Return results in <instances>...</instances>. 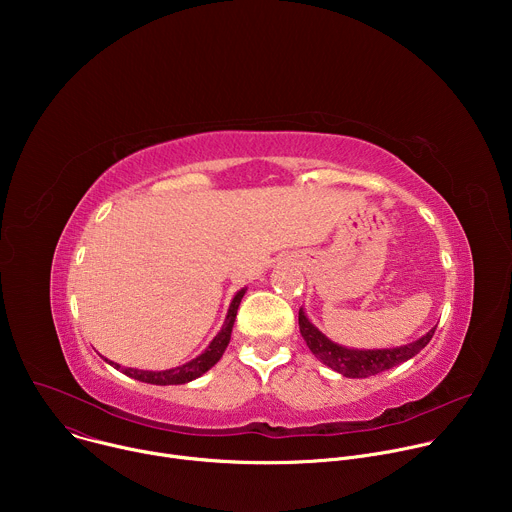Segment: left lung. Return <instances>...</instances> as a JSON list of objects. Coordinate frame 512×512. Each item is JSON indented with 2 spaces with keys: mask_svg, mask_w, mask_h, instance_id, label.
I'll list each match as a JSON object with an SVG mask.
<instances>
[{
  "mask_svg": "<svg viewBox=\"0 0 512 512\" xmlns=\"http://www.w3.org/2000/svg\"><path fill=\"white\" fill-rule=\"evenodd\" d=\"M300 332L312 350V354L324 362L332 371L348 377V379H367L377 373H383L387 369L397 367V364L413 358L421 348L427 346L431 340L435 328H431L425 336L419 340L399 346V348H383V350H356L340 346L332 340H328L306 316V312L300 308Z\"/></svg>",
  "mask_w": 512,
  "mask_h": 512,
  "instance_id": "1",
  "label": "left lung"
}]
</instances>
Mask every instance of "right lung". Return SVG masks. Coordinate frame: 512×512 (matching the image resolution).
I'll return each instance as SVG.
<instances>
[{
    "instance_id": "right-lung-1",
    "label": "right lung",
    "mask_w": 512,
    "mask_h": 512,
    "mask_svg": "<svg viewBox=\"0 0 512 512\" xmlns=\"http://www.w3.org/2000/svg\"><path fill=\"white\" fill-rule=\"evenodd\" d=\"M243 296H245V289L237 291V296L233 298V302L229 306V312H227V318H225V324H223L221 332H218L212 338V342L208 344V348L200 356L182 364V367L168 369V371H139V369H121V364L111 362L107 358L105 360L111 364V367H115L117 371H121L123 375L131 377L135 381H143V383H150V385H184V383H190V381L198 379L200 375H204L208 369L214 367L218 360H221L223 352L229 346L233 324H235L237 310H239V304H241Z\"/></svg>"
}]
</instances>
